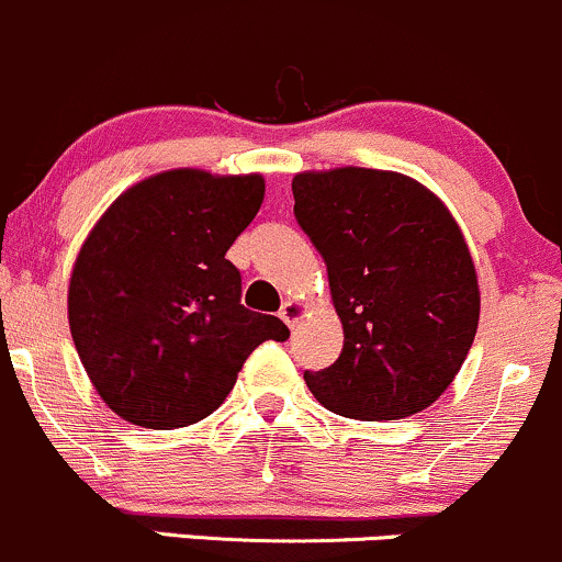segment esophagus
Returning <instances> with one entry per match:
<instances>
[{"mask_svg":"<svg viewBox=\"0 0 562 562\" xmlns=\"http://www.w3.org/2000/svg\"><path fill=\"white\" fill-rule=\"evenodd\" d=\"M307 311H311V307H307L305 302H300V300H286V302H283V305H281V313H279V315L283 318V324L292 326V329H294V326H297L300 321L305 318Z\"/></svg>","mask_w":562,"mask_h":562,"instance_id":"1","label":"esophagus"}]
</instances>
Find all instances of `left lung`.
<instances>
[{"instance_id":"8db88e82","label":"left lung","mask_w":562,"mask_h":562,"mask_svg":"<svg viewBox=\"0 0 562 562\" xmlns=\"http://www.w3.org/2000/svg\"><path fill=\"white\" fill-rule=\"evenodd\" d=\"M292 191L345 331L337 361L305 371L315 401L363 422L427 408L462 369L481 318L475 262L449 206L387 169L300 172Z\"/></svg>"}]
</instances>
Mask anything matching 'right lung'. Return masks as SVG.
I'll list each match as a JSON object with an SVG mask.
<instances>
[{
  "label": "right lung",
  "instance_id": "1",
  "mask_svg": "<svg viewBox=\"0 0 562 562\" xmlns=\"http://www.w3.org/2000/svg\"><path fill=\"white\" fill-rule=\"evenodd\" d=\"M262 175L169 169L127 188L81 244L68 326L105 406L148 430L210 417L281 318L241 305L225 251L255 220Z\"/></svg>",
  "mask_w": 562,
  "mask_h": 562
}]
</instances>
